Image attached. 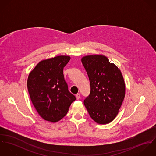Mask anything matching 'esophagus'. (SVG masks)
Wrapping results in <instances>:
<instances>
[{"instance_id":"1","label":"esophagus","mask_w":156,"mask_h":156,"mask_svg":"<svg viewBox=\"0 0 156 156\" xmlns=\"http://www.w3.org/2000/svg\"><path fill=\"white\" fill-rule=\"evenodd\" d=\"M76 98L77 99V100H79V98H80V94H77L76 95Z\"/></svg>"}]
</instances>
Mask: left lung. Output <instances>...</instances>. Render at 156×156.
Here are the masks:
<instances>
[{
  "label": "left lung",
  "mask_w": 156,
  "mask_h": 156,
  "mask_svg": "<svg viewBox=\"0 0 156 156\" xmlns=\"http://www.w3.org/2000/svg\"><path fill=\"white\" fill-rule=\"evenodd\" d=\"M90 82V94L84 105L96 122H111L117 115L125 97L126 87L121 71L102 55L82 59Z\"/></svg>",
  "instance_id": "1"
}]
</instances>
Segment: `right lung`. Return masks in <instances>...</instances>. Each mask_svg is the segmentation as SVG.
<instances>
[{
    "instance_id": "right-lung-1",
    "label": "right lung",
    "mask_w": 156,
    "mask_h": 156,
    "mask_svg": "<svg viewBox=\"0 0 156 156\" xmlns=\"http://www.w3.org/2000/svg\"><path fill=\"white\" fill-rule=\"evenodd\" d=\"M69 60V56H58L42 61L29 75L27 89L30 100L46 121L61 120L76 99L69 91L63 74Z\"/></svg>"
}]
</instances>
